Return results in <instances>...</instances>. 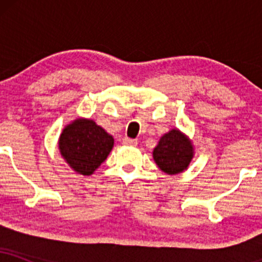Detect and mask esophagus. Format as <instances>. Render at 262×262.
Returning <instances> with one entry per match:
<instances>
[{"mask_svg":"<svg viewBox=\"0 0 262 262\" xmlns=\"http://www.w3.org/2000/svg\"><path fill=\"white\" fill-rule=\"evenodd\" d=\"M123 143L125 144V145H130V146H135L138 144V141L135 139H130V138H127L125 137L124 139H123Z\"/></svg>","mask_w":262,"mask_h":262,"instance_id":"1","label":"esophagus"}]
</instances>
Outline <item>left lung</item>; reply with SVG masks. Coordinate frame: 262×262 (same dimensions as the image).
<instances>
[{
	"instance_id": "1",
	"label": "left lung",
	"mask_w": 262,
	"mask_h": 262,
	"mask_svg": "<svg viewBox=\"0 0 262 262\" xmlns=\"http://www.w3.org/2000/svg\"><path fill=\"white\" fill-rule=\"evenodd\" d=\"M192 141L179 129H171L159 140L152 151V158L161 171L167 175H176L187 170L193 159Z\"/></svg>"
}]
</instances>
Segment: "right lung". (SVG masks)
Here are the masks:
<instances>
[{
	"label": "right lung",
	"instance_id": "1",
	"mask_svg": "<svg viewBox=\"0 0 262 262\" xmlns=\"http://www.w3.org/2000/svg\"><path fill=\"white\" fill-rule=\"evenodd\" d=\"M59 151L77 173L90 176L110 155L114 139L92 119L77 118L62 129Z\"/></svg>",
	"mask_w": 262,
	"mask_h": 262
}]
</instances>
